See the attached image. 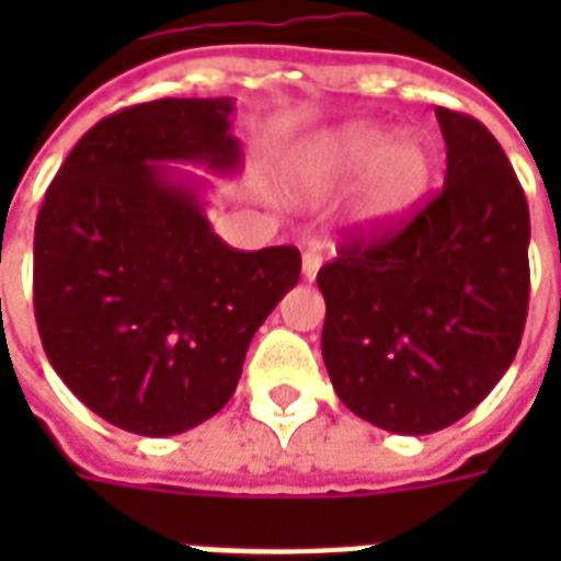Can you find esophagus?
<instances>
[{"instance_id":"esophagus-1","label":"esophagus","mask_w":561,"mask_h":561,"mask_svg":"<svg viewBox=\"0 0 561 561\" xmlns=\"http://www.w3.org/2000/svg\"><path fill=\"white\" fill-rule=\"evenodd\" d=\"M320 267H323V250H320V244H308L306 253H302V279L314 282Z\"/></svg>"}]
</instances>
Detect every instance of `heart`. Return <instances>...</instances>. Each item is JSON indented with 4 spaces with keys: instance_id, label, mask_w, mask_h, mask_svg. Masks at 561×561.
I'll list each match as a JSON object with an SVG mask.
<instances>
[{
    "instance_id": "b5f03b06",
    "label": "heart",
    "mask_w": 561,
    "mask_h": 561,
    "mask_svg": "<svg viewBox=\"0 0 561 561\" xmlns=\"http://www.w3.org/2000/svg\"><path fill=\"white\" fill-rule=\"evenodd\" d=\"M439 153L425 130H401L383 122H350L317 136L294 157L290 186L308 201H323L355 183L346 229L375 241L399 229L434 186Z\"/></svg>"
}]
</instances>
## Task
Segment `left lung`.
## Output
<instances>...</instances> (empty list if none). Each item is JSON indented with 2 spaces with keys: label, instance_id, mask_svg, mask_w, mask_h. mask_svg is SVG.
I'll return each mask as SVG.
<instances>
[{
  "label": "left lung",
  "instance_id": "8db88e82",
  "mask_svg": "<svg viewBox=\"0 0 561 561\" xmlns=\"http://www.w3.org/2000/svg\"><path fill=\"white\" fill-rule=\"evenodd\" d=\"M445 186L408 227L317 273L334 392L390 434L443 431L513 364L530 302V209L497 139L436 107Z\"/></svg>",
  "mask_w": 561,
  "mask_h": 561
}]
</instances>
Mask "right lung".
Listing matches in <instances>:
<instances>
[{
	"label": "right lung",
	"mask_w": 561,
	"mask_h": 561,
	"mask_svg": "<svg viewBox=\"0 0 561 561\" xmlns=\"http://www.w3.org/2000/svg\"><path fill=\"white\" fill-rule=\"evenodd\" d=\"M232 99H160L113 113L72 148L34 229L43 350L110 425L174 436L238 387L259 325L299 279L294 247L238 253L206 218V180L244 151Z\"/></svg>",
	"instance_id": "1"
}]
</instances>
